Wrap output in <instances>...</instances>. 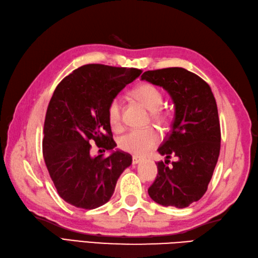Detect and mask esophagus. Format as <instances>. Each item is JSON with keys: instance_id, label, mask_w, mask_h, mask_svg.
<instances>
[{"instance_id": "esophagus-1", "label": "esophagus", "mask_w": 258, "mask_h": 258, "mask_svg": "<svg viewBox=\"0 0 258 258\" xmlns=\"http://www.w3.org/2000/svg\"><path fill=\"white\" fill-rule=\"evenodd\" d=\"M132 159H133V164H134V165H136V164H139V163H140V161L142 160V158H141V157H139V156H136V155H134V156H133V158H132Z\"/></svg>"}]
</instances>
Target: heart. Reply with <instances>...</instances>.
Returning <instances> with one entry per match:
<instances>
[{
    "label": "heart",
    "instance_id": "heart-1",
    "mask_svg": "<svg viewBox=\"0 0 258 258\" xmlns=\"http://www.w3.org/2000/svg\"><path fill=\"white\" fill-rule=\"evenodd\" d=\"M132 95L139 100L143 105L152 111V117L158 123H166L167 116L160 110L163 105V94L159 90L149 83L137 86L132 91ZM106 116L110 126L118 130L122 125V101L119 97H114L106 107ZM159 142V135L153 127L131 130L118 139V147L122 151L133 154L144 155L151 151Z\"/></svg>",
    "mask_w": 258,
    "mask_h": 258
}]
</instances>
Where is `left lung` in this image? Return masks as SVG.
<instances>
[{
    "label": "left lung",
    "mask_w": 258,
    "mask_h": 258,
    "mask_svg": "<svg viewBox=\"0 0 258 258\" xmlns=\"http://www.w3.org/2000/svg\"><path fill=\"white\" fill-rule=\"evenodd\" d=\"M163 87L175 105L170 134L158 148L166 157L158 161V173L148 188L152 199L165 207L182 209L206 194L221 147L218 106L210 86L183 68L148 70L142 75ZM171 156L177 157L167 166Z\"/></svg>",
    "instance_id": "1"
}]
</instances>
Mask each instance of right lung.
Returning a JSON list of instances; mask_svg holds the SVG:
<instances>
[{"label":"right lung","instance_id":"add662e5","mask_svg":"<svg viewBox=\"0 0 258 258\" xmlns=\"http://www.w3.org/2000/svg\"><path fill=\"white\" fill-rule=\"evenodd\" d=\"M142 74L135 68L91 63L62 79L47 107L43 155L58 195L69 205L99 208L111 199L116 181L132 156L116 146L107 121L110 101ZM111 150L109 158H92L90 142ZM101 151V149H100Z\"/></svg>","mask_w":258,"mask_h":258}]
</instances>
